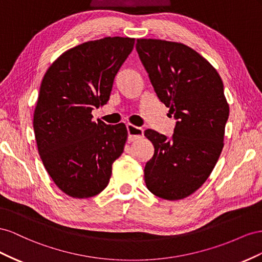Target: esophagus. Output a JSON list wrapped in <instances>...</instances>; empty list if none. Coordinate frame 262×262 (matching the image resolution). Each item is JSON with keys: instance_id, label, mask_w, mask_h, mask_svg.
Instances as JSON below:
<instances>
[{"instance_id": "esophagus-1", "label": "esophagus", "mask_w": 262, "mask_h": 262, "mask_svg": "<svg viewBox=\"0 0 262 262\" xmlns=\"http://www.w3.org/2000/svg\"><path fill=\"white\" fill-rule=\"evenodd\" d=\"M127 133H128V140L129 141H135L144 136V129L140 128V127H136L132 124H127Z\"/></svg>"}]
</instances>
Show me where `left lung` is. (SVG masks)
<instances>
[{"label": "left lung", "mask_w": 262, "mask_h": 262, "mask_svg": "<svg viewBox=\"0 0 262 262\" xmlns=\"http://www.w3.org/2000/svg\"><path fill=\"white\" fill-rule=\"evenodd\" d=\"M136 49L159 100L177 119L171 139L145 130L155 152L145 182L156 196L176 201L200 189L224 147L229 105L219 72L181 42L137 39Z\"/></svg>", "instance_id": "8db88e82"}]
</instances>
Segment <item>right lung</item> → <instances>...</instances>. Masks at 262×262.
Segmentation results:
<instances>
[{
  "label": "right lung",
  "instance_id": "obj_1",
  "mask_svg": "<svg viewBox=\"0 0 262 262\" xmlns=\"http://www.w3.org/2000/svg\"><path fill=\"white\" fill-rule=\"evenodd\" d=\"M134 43L118 36L86 41L64 51L45 73L34 112L37 149L52 181L71 198L105 189L124 151L125 124L96 123L91 113L107 103Z\"/></svg>",
  "mask_w": 262,
  "mask_h": 262
}]
</instances>
